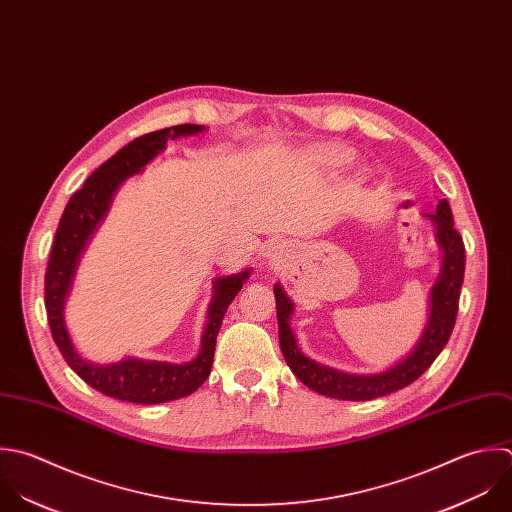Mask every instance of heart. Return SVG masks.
<instances>
[{
	"label": "heart",
	"instance_id": "obj_1",
	"mask_svg": "<svg viewBox=\"0 0 512 512\" xmlns=\"http://www.w3.org/2000/svg\"><path fill=\"white\" fill-rule=\"evenodd\" d=\"M325 163H339L341 159H339V155H335V153H327V155H323L321 157Z\"/></svg>",
	"mask_w": 512,
	"mask_h": 512
}]
</instances>
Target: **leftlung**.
Instances as JSON below:
<instances>
[{
    "label": "left lung",
    "instance_id": "1",
    "mask_svg": "<svg viewBox=\"0 0 512 512\" xmlns=\"http://www.w3.org/2000/svg\"><path fill=\"white\" fill-rule=\"evenodd\" d=\"M437 223V237L445 251L443 271L431 293V319L423 333L421 343L415 351L395 365L393 369L379 375H347L329 367H323L309 357H305L291 333L289 315L293 305L279 285H275L277 299V319H279V343L283 357L293 371V375L317 391L319 395L341 399V401H371L385 397L399 389H405L417 381L439 357V353L449 343V337L455 329L459 313V295L465 277V243L459 231L455 229L453 211L447 199H441L437 213L429 215Z\"/></svg>",
    "mask_w": 512,
    "mask_h": 512
}]
</instances>
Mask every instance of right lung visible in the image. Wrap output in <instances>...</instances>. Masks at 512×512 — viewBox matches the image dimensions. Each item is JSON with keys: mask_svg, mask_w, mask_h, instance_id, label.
Returning a JSON list of instances; mask_svg holds the SVG:
<instances>
[{"mask_svg": "<svg viewBox=\"0 0 512 512\" xmlns=\"http://www.w3.org/2000/svg\"><path fill=\"white\" fill-rule=\"evenodd\" d=\"M201 129V125L193 123L173 125L167 129L145 133L127 143L125 147H121L113 157H109L87 177L79 191L71 195L59 219L55 239L51 245L49 263L45 271V311L51 337L67 365L89 387L125 403H167L191 395L205 383V379L211 373L215 341L223 323V315L229 303L243 287V281L249 277V271L215 281V299L209 309V323L203 335L201 353L193 361L183 365L135 359H125L107 367L85 363L75 353L63 323L65 293L69 289L77 257L85 241L105 215L117 185L125 177L137 173L147 161H151L165 147L167 139H175L179 135H193Z\"/></svg>", "mask_w": 512, "mask_h": 512, "instance_id": "right-lung-1", "label": "right lung"}]
</instances>
